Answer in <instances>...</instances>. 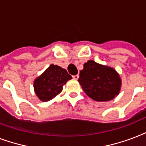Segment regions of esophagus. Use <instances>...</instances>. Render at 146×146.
<instances>
[{"mask_svg":"<svg viewBox=\"0 0 146 146\" xmlns=\"http://www.w3.org/2000/svg\"><path fill=\"white\" fill-rule=\"evenodd\" d=\"M72 78H73L74 80H78V78H79V75H78V74H76V75H73V76H72Z\"/></svg>","mask_w":146,"mask_h":146,"instance_id":"1","label":"esophagus"}]
</instances>
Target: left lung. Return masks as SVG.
Segmentation results:
<instances>
[{
  "label": "left lung",
  "instance_id": "8db88e82",
  "mask_svg": "<svg viewBox=\"0 0 146 146\" xmlns=\"http://www.w3.org/2000/svg\"><path fill=\"white\" fill-rule=\"evenodd\" d=\"M78 81L84 93L98 102L113 100L119 94L122 85L121 78L113 68L93 60L84 64Z\"/></svg>",
  "mask_w": 146,
  "mask_h": 146
}]
</instances>
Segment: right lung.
Instances as JSON below:
<instances>
[{
    "instance_id": "add662e5",
    "label": "right lung",
    "mask_w": 146,
    "mask_h": 146,
    "mask_svg": "<svg viewBox=\"0 0 146 146\" xmlns=\"http://www.w3.org/2000/svg\"><path fill=\"white\" fill-rule=\"evenodd\" d=\"M71 79L65 68L52 64L33 81L35 94L42 101H49L62 92L63 86Z\"/></svg>"
}]
</instances>
